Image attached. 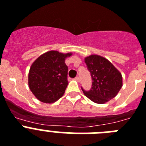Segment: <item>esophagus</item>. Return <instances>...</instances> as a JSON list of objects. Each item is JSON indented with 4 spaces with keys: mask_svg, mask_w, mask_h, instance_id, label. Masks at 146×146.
I'll return each mask as SVG.
<instances>
[{
    "mask_svg": "<svg viewBox=\"0 0 146 146\" xmlns=\"http://www.w3.org/2000/svg\"><path fill=\"white\" fill-rule=\"evenodd\" d=\"M75 80H78V82H80V78H79V77H76Z\"/></svg>",
    "mask_w": 146,
    "mask_h": 146,
    "instance_id": "1",
    "label": "esophagus"
}]
</instances>
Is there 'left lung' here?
Returning <instances> with one entry per match:
<instances>
[{"label": "left lung", "mask_w": 146, "mask_h": 146, "mask_svg": "<svg viewBox=\"0 0 146 146\" xmlns=\"http://www.w3.org/2000/svg\"><path fill=\"white\" fill-rule=\"evenodd\" d=\"M87 68L92 79V88L83 93L88 99L103 104L113 99L123 86L121 73L105 58L92 54L85 58Z\"/></svg>", "instance_id": "obj_1"}]
</instances>
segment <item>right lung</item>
I'll use <instances>...</instances> for the list:
<instances>
[{"instance_id":"add662e5","label":"right lung","mask_w":146,"mask_h":146,"mask_svg":"<svg viewBox=\"0 0 146 146\" xmlns=\"http://www.w3.org/2000/svg\"><path fill=\"white\" fill-rule=\"evenodd\" d=\"M72 54L49 51L32 63L29 73V86L40 101L54 103L63 95L68 85V66L65 60Z\"/></svg>"}]
</instances>
